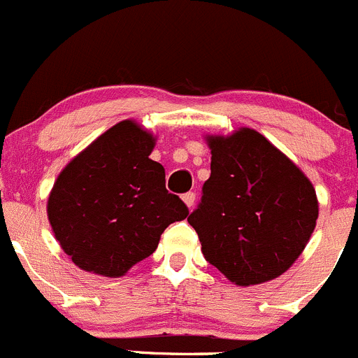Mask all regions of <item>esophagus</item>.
Here are the masks:
<instances>
[{"label": "esophagus", "mask_w": 358, "mask_h": 358, "mask_svg": "<svg viewBox=\"0 0 358 358\" xmlns=\"http://www.w3.org/2000/svg\"><path fill=\"white\" fill-rule=\"evenodd\" d=\"M182 199H183V203L189 206V208H192V206H194V203H196V194H194V192H187V194L182 196Z\"/></svg>", "instance_id": "obj_1"}]
</instances>
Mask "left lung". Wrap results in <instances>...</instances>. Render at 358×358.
<instances>
[{"label":"left lung","mask_w":358,"mask_h":358,"mask_svg":"<svg viewBox=\"0 0 358 358\" xmlns=\"http://www.w3.org/2000/svg\"><path fill=\"white\" fill-rule=\"evenodd\" d=\"M210 178L189 224L203 256L238 286L285 273L306 249L318 219L313 183L252 129L208 136Z\"/></svg>","instance_id":"8db88e82"}]
</instances>
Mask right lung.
I'll list each match as a JSON object with an SVG mask.
<instances>
[{
	"instance_id": "add662e5",
	"label": "right lung",
	"mask_w": 358,
	"mask_h": 358,
	"mask_svg": "<svg viewBox=\"0 0 358 358\" xmlns=\"http://www.w3.org/2000/svg\"><path fill=\"white\" fill-rule=\"evenodd\" d=\"M155 138L123 120L73 157L48 199L52 233L79 268L122 277L148 258L171 222L189 208L166 189Z\"/></svg>"
}]
</instances>
